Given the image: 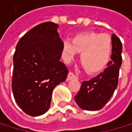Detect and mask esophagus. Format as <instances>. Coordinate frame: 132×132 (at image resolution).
<instances>
[{
	"label": "esophagus",
	"mask_w": 132,
	"mask_h": 132,
	"mask_svg": "<svg viewBox=\"0 0 132 132\" xmlns=\"http://www.w3.org/2000/svg\"><path fill=\"white\" fill-rule=\"evenodd\" d=\"M76 78H77V77L75 76L74 73H72V72H68V77H67V80H73V79H76Z\"/></svg>",
	"instance_id": "34e87169"
}]
</instances>
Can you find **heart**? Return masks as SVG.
Here are the masks:
<instances>
[{
	"label": "heart",
	"instance_id": "1",
	"mask_svg": "<svg viewBox=\"0 0 132 132\" xmlns=\"http://www.w3.org/2000/svg\"><path fill=\"white\" fill-rule=\"evenodd\" d=\"M113 49L112 39L107 34L82 33L63 43V54L66 61L73 60L80 53V63L86 72L98 73L106 67Z\"/></svg>",
	"mask_w": 132,
	"mask_h": 132
}]
</instances>
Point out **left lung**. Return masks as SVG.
Here are the masks:
<instances>
[{"mask_svg": "<svg viewBox=\"0 0 132 132\" xmlns=\"http://www.w3.org/2000/svg\"><path fill=\"white\" fill-rule=\"evenodd\" d=\"M113 49L111 61L102 72L89 80L81 83L78 94L75 96V101L78 106L85 110H101L113 95L118 85L119 68L122 64V46L119 38L114 34L111 37Z\"/></svg>", "mask_w": 132, "mask_h": 132, "instance_id": "obj_1", "label": "left lung"}]
</instances>
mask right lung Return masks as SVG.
Masks as SVG:
<instances>
[{"label": "right lung", "instance_id": "add662e5", "mask_svg": "<svg viewBox=\"0 0 132 132\" xmlns=\"http://www.w3.org/2000/svg\"><path fill=\"white\" fill-rule=\"evenodd\" d=\"M53 22L35 26L22 37L13 55V94L18 106L30 116L50 108L54 88L64 81L68 71L60 60L63 41Z\"/></svg>", "mask_w": 132, "mask_h": 132}]
</instances>
